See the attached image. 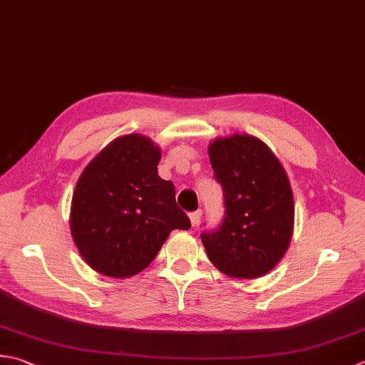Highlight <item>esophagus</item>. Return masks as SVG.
Returning <instances> with one entry per match:
<instances>
[{
    "mask_svg": "<svg viewBox=\"0 0 365 365\" xmlns=\"http://www.w3.org/2000/svg\"><path fill=\"white\" fill-rule=\"evenodd\" d=\"M201 217H202L201 210H196V212L190 213V221H191V226H192V227H197L199 221H201Z\"/></svg>",
    "mask_w": 365,
    "mask_h": 365,
    "instance_id": "obj_1",
    "label": "esophagus"
}]
</instances>
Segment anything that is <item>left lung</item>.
<instances>
[{"label": "left lung", "mask_w": 365, "mask_h": 365, "mask_svg": "<svg viewBox=\"0 0 365 365\" xmlns=\"http://www.w3.org/2000/svg\"><path fill=\"white\" fill-rule=\"evenodd\" d=\"M209 158L225 195V220L201 239L210 262L231 278H259L287 253L294 230V196L287 170L250 134L217 138Z\"/></svg>", "instance_id": "8db88e82"}]
</instances>
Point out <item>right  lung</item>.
<instances>
[{
	"mask_svg": "<svg viewBox=\"0 0 365 365\" xmlns=\"http://www.w3.org/2000/svg\"><path fill=\"white\" fill-rule=\"evenodd\" d=\"M161 150L142 134L106 145L76 185L71 235L88 266L110 278L144 270L174 230H190L174 183L158 175Z\"/></svg>",
	"mask_w": 365,
	"mask_h": 365,
	"instance_id": "right-lung-1",
	"label": "right lung"
}]
</instances>
